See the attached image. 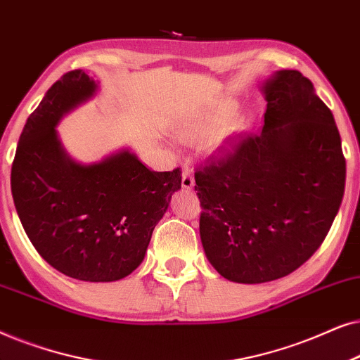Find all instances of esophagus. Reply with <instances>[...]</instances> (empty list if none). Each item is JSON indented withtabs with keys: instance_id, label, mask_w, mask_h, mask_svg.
I'll use <instances>...</instances> for the list:
<instances>
[{
	"instance_id": "obj_1",
	"label": "esophagus",
	"mask_w": 360,
	"mask_h": 360,
	"mask_svg": "<svg viewBox=\"0 0 360 360\" xmlns=\"http://www.w3.org/2000/svg\"><path fill=\"white\" fill-rule=\"evenodd\" d=\"M181 186H183V189H188V191L194 188V176H193V171H191L189 167H184L183 169V179H181Z\"/></svg>"
}]
</instances>
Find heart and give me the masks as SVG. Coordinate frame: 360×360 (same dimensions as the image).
<instances>
[{"mask_svg":"<svg viewBox=\"0 0 360 360\" xmlns=\"http://www.w3.org/2000/svg\"><path fill=\"white\" fill-rule=\"evenodd\" d=\"M238 103L236 100H222L212 107L191 115L177 124L176 135L186 143H202L214 138H224L242 130V123H233Z\"/></svg>","mask_w":360,"mask_h":360,"instance_id":"obj_1","label":"heart"}]
</instances>
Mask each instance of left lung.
<instances>
[{
	"instance_id": "1",
	"label": "left lung",
	"mask_w": 360,
	"mask_h": 360,
	"mask_svg": "<svg viewBox=\"0 0 360 360\" xmlns=\"http://www.w3.org/2000/svg\"><path fill=\"white\" fill-rule=\"evenodd\" d=\"M260 135L195 172L205 257L236 283H266L300 268L328 236L346 186L333 113L298 70L262 84Z\"/></svg>"
}]
</instances>
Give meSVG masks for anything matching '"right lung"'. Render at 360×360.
I'll return each instance as SVG.
<instances>
[{"label":"right lung","instance_id":"right-lung-1","mask_svg":"<svg viewBox=\"0 0 360 360\" xmlns=\"http://www.w3.org/2000/svg\"><path fill=\"white\" fill-rule=\"evenodd\" d=\"M98 82L70 70L27 118L11 167V193L27 237L64 275L107 283L135 271L151 233L181 189V171L148 169L130 150L75 161L57 124L97 95Z\"/></svg>","mask_w":360,"mask_h":360}]
</instances>
